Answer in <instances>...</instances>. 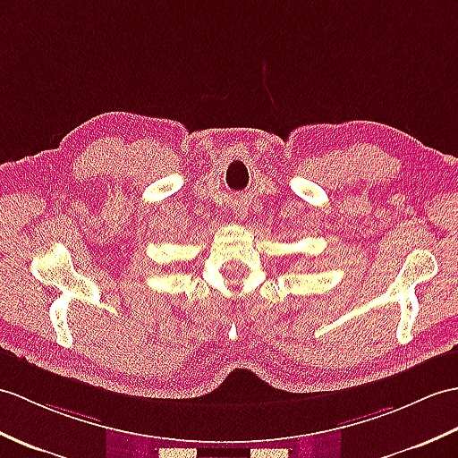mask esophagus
I'll list each match as a JSON object with an SVG mask.
<instances>
[{
  "label": "esophagus",
  "instance_id": "obj_1",
  "mask_svg": "<svg viewBox=\"0 0 458 458\" xmlns=\"http://www.w3.org/2000/svg\"><path fill=\"white\" fill-rule=\"evenodd\" d=\"M236 215H240V216H243V215H246V212H243V210H236Z\"/></svg>",
  "mask_w": 458,
  "mask_h": 458
}]
</instances>
